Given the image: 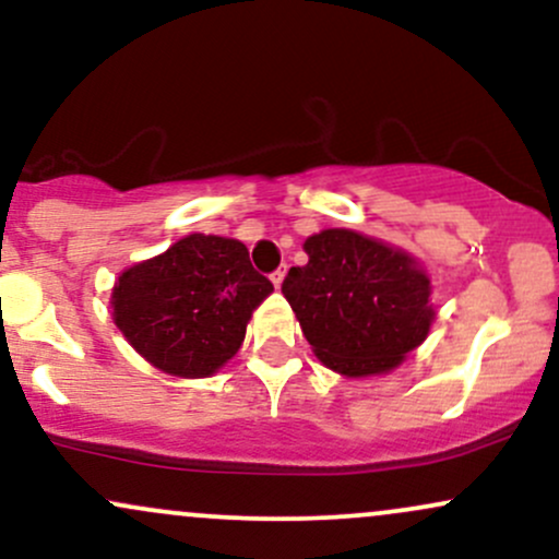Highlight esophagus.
Masks as SVG:
<instances>
[{"instance_id":"esophagus-1","label":"esophagus","mask_w":559,"mask_h":559,"mask_svg":"<svg viewBox=\"0 0 559 559\" xmlns=\"http://www.w3.org/2000/svg\"><path fill=\"white\" fill-rule=\"evenodd\" d=\"M284 275H286V271H281V267L275 273H271V281H273L275 288H281V284H284Z\"/></svg>"}]
</instances>
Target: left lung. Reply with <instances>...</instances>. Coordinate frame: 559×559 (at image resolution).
Segmentation results:
<instances>
[{
  "label": "left lung",
  "mask_w": 559,
  "mask_h": 559,
  "mask_svg": "<svg viewBox=\"0 0 559 559\" xmlns=\"http://www.w3.org/2000/svg\"><path fill=\"white\" fill-rule=\"evenodd\" d=\"M301 247L307 265L292 267L281 292L325 368L381 376L426 342L431 278L413 254L349 228H325Z\"/></svg>",
  "instance_id": "left-lung-1"
}]
</instances>
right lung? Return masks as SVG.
Here are the masks:
<instances>
[{
    "label": "right lung",
    "instance_id": "add662e5",
    "mask_svg": "<svg viewBox=\"0 0 559 559\" xmlns=\"http://www.w3.org/2000/svg\"><path fill=\"white\" fill-rule=\"evenodd\" d=\"M271 292L239 239L189 234L126 267L110 307L146 362L176 378H207L241 349L252 312Z\"/></svg>",
    "mask_w": 559,
    "mask_h": 559
}]
</instances>
